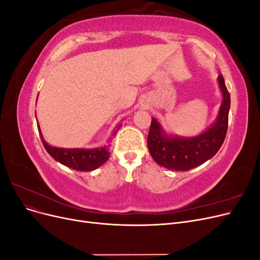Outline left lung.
Instances as JSON below:
<instances>
[{
  "mask_svg": "<svg viewBox=\"0 0 260 260\" xmlns=\"http://www.w3.org/2000/svg\"><path fill=\"white\" fill-rule=\"evenodd\" d=\"M218 84L222 94L218 116L215 122L201 135L192 138L170 136L155 118H152L147 147L157 164L174 171H187L216 155L226 135L231 103L230 93L226 90L222 75L218 76Z\"/></svg>",
  "mask_w": 260,
  "mask_h": 260,
  "instance_id": "obj_1",
  "label": "left lung"
}]
</instances>
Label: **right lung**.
Segmentation results:
<instances>
[{
  "label": "right lung",
  "mask_w": 260,
  "mask_h": 260,
  "mask_svg": "<svg viewBox=\"0 0 260 260\" xmlns=\"http://www.w3.org/2000/svg\"><path fill=\"white\" fill-rule=\"evenodd\" d=\"M121 125V123L116 125L113 131V136H116L117 131L120 129ZM38 130L39 133H40V138L46 152L55 160L59 161L60 164L72 169L79 171H92L102 166L109 158V155H111L108 148L109 145H104L96 148H64L52 146L43 139L41 129L39 125Z\"/></svg>",
  "instance_id": "right-lung-1"
}]
</instances>
